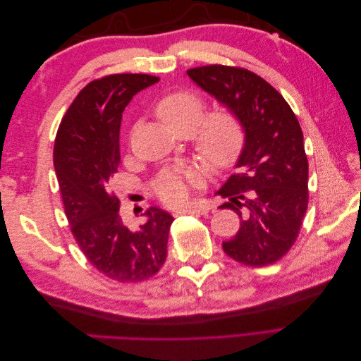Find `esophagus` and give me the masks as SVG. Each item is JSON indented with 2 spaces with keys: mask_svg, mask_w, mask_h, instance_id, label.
<instances>
[{
  "mask_svg": "<svg viewBox=\"0 0 361 361\" xmlns=\"http://www.w3.org/2000/svg\"><path fill=\"white\" fill-rule=\"evenodd\" d=\"M211 209H212V206H211L209 203L200 202V203H197V204H192V206L185 207V209L178 211L176 215H182V214H199V215H206Z\"/></svg>",
  "mask_w": 361,
  "mask_h": 361,
  "instance_id": "34e87169",
  "label": "esophagus"
}]
</instances>
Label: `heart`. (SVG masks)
<instances>
[{
  "label": "heart",
  "mask_w": 361,
  "mask_h": 361,
  "mask_svg": "<svg viewBox=\"0 0 361 361\" xmlns=\"http://www.w3.org/2000/svg\"><path fill=\"white\" fill-rule=\"evenodd\" d=\"M204 101L192 92H174L164 96L157 105V114L174 134H194L197 154L215 169H227L236 161L244 143V129L238 116L221 108L203 121ZM203 183V170L199 167H176L164 170L155 180L158 197L171 207H180L190 199L191 188Z\"/></svg>",
  "instance_id": "obj_1"
}]
</instances>
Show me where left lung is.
Returning a JSON list of instances; mask_svg holds the SVG:
<instances>
[{"label": "left lung", "instance_id": "obj_1", "mask_svg": "<svg viewBox=\"0 0 361 361\" xmlns=\"http://www.w3.org/2000/svg\"><path fill=\"white\" fill-rule=\"evenodd\" d=\"M187 73L244 129L236 173L216 191L227 199L221 209L241 218L224 253L250 267L274 264L293 245L307 211L309 164L298 118L274 87L247 69L211 64Z\"/></svg>", "mask_w": 361, "mask_h": 361}]
</instances>
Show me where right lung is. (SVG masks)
Returning <instances> with one entry per match:
<instances>
[{
    "label": "right lung",
    "instance_id": "1",
    "mask_svg": "<svg viewBox=\"0 0 361 361\" xmlns=\"http://www.w3.org/2000/svg\"><path fill=\"white\" fill-rule=\"evenodd\" d=\"M158 76L117 73L87 84L61 118L54 145V169L76 244L90 264L117 281L155 276L167 257L174 218L152 206L147 221L130 231L118 214L110 180L120 164L122 113Z\"/></svg>",
    "mask_w": 361,
    "mask_h": 361
}]
</instances>
